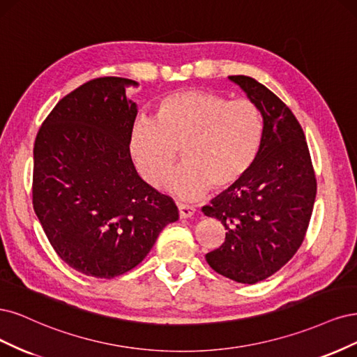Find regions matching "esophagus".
Here are the masks:
<instances>
[{
    "label": "esophagus",
    "mask_w": 357,
    "mask_h": 357,
    "mask_svg": "<svg viewBox=\"0 0 357 357\" xmlns=\"http://www.w3.org/2000/svg\"><path fill=\"white\" fill-rule=\"evenodd\" d=\"M178 211H179V216L181 218H191L195 213V208L190 204H183V203H178Z\"/></svg>",
    "instance_id": "esophagus-1"
}]
</instances>
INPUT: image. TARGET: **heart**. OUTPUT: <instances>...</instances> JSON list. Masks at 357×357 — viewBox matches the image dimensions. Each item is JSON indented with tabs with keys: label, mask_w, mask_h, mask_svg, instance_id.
I'll return each instance as SVG.
<instances>
[{
	"label": "heart",
	"mask_w": 357,
	"mask_h": 357,
	"mask_svg": "<svg viewBox=\"0 0 357 357\" xmlns=\"http://www.w3.org/2000/svg\"><path fill=\"white\" fill-rule=\"evenodd\" d=\"M264 137L261 111L249 99L229 100L209 90H183L158 102L155 121L136 120L130 154L142 178L158 187L183 165L169 188L191 200L234 188L254 167Z\"/></svg>",
	"instance_id": "obj_1"
}]
</instances>
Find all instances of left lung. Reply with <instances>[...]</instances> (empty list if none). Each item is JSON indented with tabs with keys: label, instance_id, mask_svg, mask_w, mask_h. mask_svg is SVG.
Instances as JSON below:
<instances>
[{
	"label": "left lung",
	"instance_id": "left-lung-1",
	"mask_svg": "<svg viewBox=\"0 0 357 357\" xmlns=\"http://www.w3.org/2000/svg\"><path fill=\"white\" fill-rule=\"evenodd\" d=\"M228 78L261 111L264 137L246 178L202 208L227 229L225 241L206 254V261L228 279L254 284L279 271L300 249L317 183L304 132L292 111L255 78Z\"/></svg>",
	"mask_w": 357,
	"mask_h": 357
}]
</instances>
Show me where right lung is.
Returning a JSON list of instances; mask_svg holds the SVG:
<instances>
[{
    "instance_id": "obj_1",
    "label": "right lung",
    "mask_w": 357,
    "mask_h": 357,
    "mask_svg": "<svg viewBox=\"0 0 357 357\" xmlns=\"http://www.w3.org/2000/svg\"><path fill=\"white\" fill-rule=\"evenodd\" d=\"M129 86L137 83L121 77L79 86L56 103L33 145V211L56 254L91 278L135 268L179 218L133 166Z\"/></svg>"
}]
</instances>
